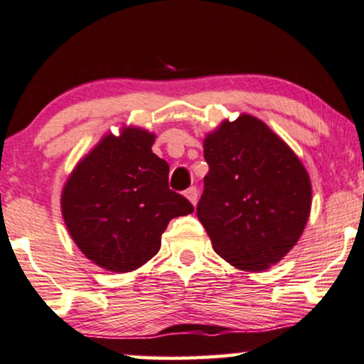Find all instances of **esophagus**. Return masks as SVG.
Returning a JSON list of instances; mask_svg holds the SVG:
<instances>
[{
  "instance_id": "obj_1",
  "label": "esophagus",
  "mask_w": 364,
  "mask_h": 364,
  "mask_svg": "<svg viewBox=\"0 0 364 364\" xmlns=\"http://www.w3.org/2000/svg\"><path fill=\"white\" fill-rule=\"evenodd\" d=\"M183 196H186L187 199H189V203L192 205L197 204V189H196V187H189V189L186 191V194H183Z\"/></svg>"
}]
</instances>
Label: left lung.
<instances>
[{
  "mask_svg": "<svg viewBox=\"0 0 364 364\" xmlns=\"http://www.w3.org/2000/svg\"><path fill=\"white\" fill-rule=\"evenodd\" d=\"M209 172L197 218L232 267L263 272L297 245L312 205L311 178L262 119L241 114L205 134Z\"/></svg>",
  "mask_w": 364,
  "mask_h": 364,
  "instance_id": "8db88e82",
  "label": "left lung"
}]
</instances>
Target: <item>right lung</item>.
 <instances>
[{"mask_svg":"<svg viewBox=\"0 0 364 364\" xmlns=\"http://www.w3.org/2000/svg\"><path fill=\"white\" fill-rule=\"evenodd\" d=\"M155 134L123 127L106 133L64 183L62 218L77 248L107 272L127 273L159 253L170 219L191 214L168 189V164L151 151Z\"/></svg>","mask_w":364,"mask_h":364,"instance_id":"obj_1","label":"right lung"}]
</instances>
